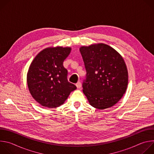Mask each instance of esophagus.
I'll use <instances>...</instances> for the list:
<instances>
[{
  "label": "esophagus",
  "mask_w": 154,
  "mask_h": 154,
  "mask_svg": "<svg viewBox=\"0 0 154 154\" xmlns=\"http://www.w3.org/2000/svg\"><path fill=\"white\" fill-rule=\"evenodd\" d=\"M76 86L77 88H80L81 86H82V83L80 82H78L77 83H76Z\"/></svg>",
  "instance_id": "34e87169"
}]
</instances>
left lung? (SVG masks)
I'll return each instance as SVG.
<instances>
[{"label": "left lung", "instance_id": "8db88e82", "mask_svg": "<svg viewBox=\"0 0 154 154\" xmlns=\"http://www.w3.org/2000/svg\"><path fill=\"white\" fill-rule=\"evenodd\" d=\"M80 52L86 71L83 92L90 105L99 109L112 107L125 93L128 71L122 56L103 43L82 46Z\"/></svg>", "mask_w": 154, "mask_h": 154}]
</instances>
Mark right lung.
I'll return each mask as SVG.
<instances>
[{"instance_id": "obj_1", "label": "right lung", "mask_w": 154, "mask_h": 154, "mask_svg": "<svg viewBox=\"0 0 154 154\" xmlns=\"http://www.w3.org/2000/svg\"><path fill=\"white\" fill-rule=\"evenodd\" d=\"M71 48H49L41 51L32 62L27 76L29 90L35 100L44 106L62 105L77 87L68 82L63 63Z\"/></svg>"}]
</instances>
